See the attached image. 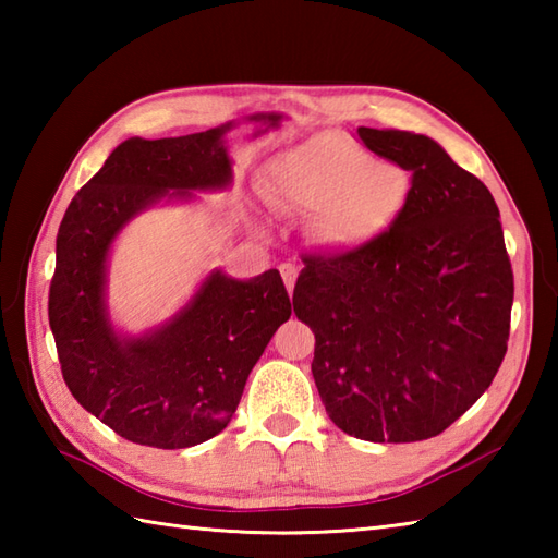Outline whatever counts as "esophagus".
Instances as JSON below:
<instances>
[{
    "label": "esophagus",
    "instance_id": "obj_1",
    "mask_svg": "<svg viewBox=\"0 0 558 558\" xmlns=\"http://www.w3.org/2000/svg\"><path fill=\"white\" fill-rule=\"evenodd\" d=\"M280 276H282V280H286L288 292H292L294 290V282H298L300 270H298V266H292V264H282L280 266Z\"/></svg>",
    "mask_w": 558,
    "mask_h": 558
}]
</instances>
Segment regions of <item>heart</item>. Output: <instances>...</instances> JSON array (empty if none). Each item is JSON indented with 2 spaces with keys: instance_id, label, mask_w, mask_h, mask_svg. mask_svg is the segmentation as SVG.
<instances>
[{
  "instance_id": "obj_1",
  "label": "heart",
  "mask_w": 558,
  "mask_h": 558,
  "mask_svg": "<svg viewBox=\"0 0 558 558\" xmlns=\"http://www.w3.org/2000/svg\"><path fill=\"white\" fill-rule=\"evenodd\" d=\"M264 194L282 213L316 216V242L345 254L393 228L408 208L412 174L378 162L345 134L322 132L272 158Z\"/></svg>"
}]
</instances>
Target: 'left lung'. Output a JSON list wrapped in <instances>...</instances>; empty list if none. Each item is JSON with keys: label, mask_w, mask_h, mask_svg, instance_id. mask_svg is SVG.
<instances>
[{"label": "left lung", "mask_w": 558, "mask_h": 558, "mask_svg": "<svg viewBox=\"0 0 558 558\" xmlns=\"http://www.w3.org/2000/svg\"><path fill=\"white\" fill-rule=\"evenodd\" d=\"M412 172L408 208L381 240L304 260L294 314L314 330L312 374L338 429L424 441L475 405L504 362L513 270L499 208L434 138L360 126Z\"/></svg>", "instance_id": "8db88e82"}]
</instances>
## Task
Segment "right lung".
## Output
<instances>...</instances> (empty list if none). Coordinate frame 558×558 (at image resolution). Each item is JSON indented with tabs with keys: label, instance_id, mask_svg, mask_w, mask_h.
Returning <instances> with one entry per match:
<instances>
[{
	"label": "right lung",
	"instance_id": "obj_1",
	"mask_svg": "<svg viewBox=\"0 0 558 558\" xmlns=\"http://www.w3.org/2000/svg\"><path fill=\"white\" fill-rule=\"evenodd\" d=\"M254 136L282 114L260 112ZM234 122L177 138H126L81 186L57 232L50 328L62 376L83 408L126 441L204 444L230 424L244 384L292 304L276 268L240 280L213 268L168 322L129 336L108 304L112 244L138 213L234 180L225 146Z\"/></svg>",
	"mask_w": 558,
	"mask_h": 558
}]
</instances>
